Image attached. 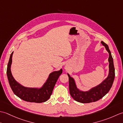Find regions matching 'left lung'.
<instances>
[{
	"label": "left lung",
	"mask_w": 123,
	"mask_h": 123,
	"mask_svg": "<svg viewBox=\"0 0 123 123\" xmlns=\"http://www.w3.org/2000/svg\"><path fill=\"white\" fill-rule=\"evenodd\" d=\"M101 43L105 47L106 50L109 53V74L106 79L99 85L91 88L89 90L83 91L77 88L74 79L70 77L69 74H68L69 77L70 95L75 101L79 103H89L99 100L109 92L113 85L115 78V68L113 59L108 46L103 41H101Z\"/></svg>",
	"instance_id": "8db88e82"
}]
</instances>
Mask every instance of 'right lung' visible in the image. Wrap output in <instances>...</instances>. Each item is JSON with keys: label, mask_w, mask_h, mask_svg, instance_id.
Listing matches in <instances>:
<instances>
[{"label": "right lung", "mask_w": 123, "mask_h": 123, "mask_svg": "<svg viewBox=\"0 0 123 123\" xmlns=\"http://www.w3.org/2000/svg\"><path fill=\"white\" fill-rule=\"evenodd\" d=\"M12 54L13 52L10 54L7 65V75L13 92L22 100L31 103H41L48 100L52 95L57 79L62 73V69L51 73L46 81L40 88L25 87L17 82L12 75L10 68Z\"/></svg>", "instance_id": "1"}]
</instances>
